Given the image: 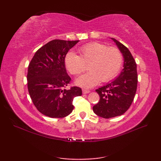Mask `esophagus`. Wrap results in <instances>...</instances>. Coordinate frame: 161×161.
Returning <instances> with one entry per match:
<instances>
[{"label": "esophagus", "instance_id": "esophagus-1", "mask_svg": "<svg viewBox=\"0 0 161 161\" xmlns=\"http://www.w3.org/2000/svg\"><path fill=\"white\" fill-rule=\"evenodd\" d=\"M82 93H83V94H87V93H89L90 91H88V90L83 89V90H82Z\"/></svg>", "mask_w": 161, "mask_h": 161}]
</instances>
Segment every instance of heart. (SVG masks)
I'll list each match as a JSON object with an SVG mask.
<instances>
[{"label": "heart", "mask_w": 161, "mask_h": 161, "mask_svg": "<svg viewBox=\"0 0 161 161\" xmlns=\"http://www.w3.org/2000/svg\"><path fill=\"white\" fill-rule=\"evenodd\" d=\"M80 56L73 52L68 53L64 58L66 69L72 75L82 72L86 64L89 71L75 80L77 86L85 88L93 87L100 82L110 81L119 73L123 62L122 54L115 47H108L104 44L92 43L81 47Z\"/></svg>", "instance_id": "obj_1"}]
</instances>
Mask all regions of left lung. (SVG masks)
<instances>
[{"label":"left lung","mask_w":161,"mask_h":161,"mask_svg":"<svg viewBox=\"0 0 161 161\" xmlns=\"http://www.w3.org/2000/svg\"><path fill=\"white\" fill-rule=\"evenodd\" d=\"M123 57V69L115 80L99 88L96 92L100 101L93 107V112L103 118L121 115L128 110L137 90V66L127 47L111 38Z\"/></svg>","instance_id":"1"}]
</instances>
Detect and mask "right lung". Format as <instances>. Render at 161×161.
<instances>
[{
	"instance_id": "right-lung-1",
	"label": "right lung",
	"mask_w": 161,
	"mask_h": 161,
	"mask_svg": "<svg viewBox=\"0 0 161 161\" xmlns=\"http://www.w3.org/2000/svg\"><path fill=\"white\" fill-rule=\"evenodd\" d=\"M79 41L55 39L36 51L29 64L27 80L33 104L40 113L53 118H62L73 111L74 97L81 96V89L71 87L64 58Z\"/></svg>"
}]
</instances>
